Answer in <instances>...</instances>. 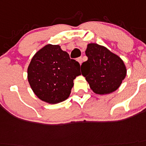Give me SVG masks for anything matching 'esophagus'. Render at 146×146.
Instances as JSON below:
<instances>
[{"label": "esophagus", "instance_id": "34e87169", "mask_svg": "<svg viewBox=\"0 0 146 146\" xmlns=\"http://www.w3.org/2000/svg\"><path fill=\"white\" fill-rule=\"evenodd\" d=\"M77 60H78V62H79L80 65H81V63H82V62H83V58H81V57H80V58H78Z\"/></svg>", "mask_w": 146, "mask_h": 146}]
</instances>
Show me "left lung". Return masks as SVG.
<instances>
[{"label": "left lung", "instance_id": "1", "mask_svg": "<svg viewBox=\"0 0 146 146\" xmlns=\"http://www.w3.org/2000/svg\"><path fill=\"white\" fill-rule=\"evenodd\" d=\"M88 60L81 66V73L97 94H107L116 91L126 76L122 60L105 47L95 43L87 46Z\"/></svg>", "mask_w": 146, "mask_h": 146}]
</instances>
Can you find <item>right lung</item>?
Segmentation results:
<instances>
[{
    "label": "right lung",
    "instance_id": "1",
    "mask_svg": "<svg viewBox=\"0 0 146 146\" xmlns=\"http://www.w3.org/2000/svg\"><path fill=\"white\" fill-rule=\"evenodd\" d=\"M27 73L36 96L49 104H58L70 96L73 80L81 71L79 62L70 59L59 45L47 44L34 55Z\"/></svg>",
    "mask_w": 146,
    "mask_h": 146
}]
</instances>
